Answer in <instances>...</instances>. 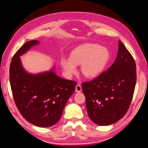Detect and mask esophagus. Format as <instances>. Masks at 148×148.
Instances as JSON below:
<instances>
[{
    "label": "esophagus",
    "instance_id": "obj_1",
    "mask_svg": "<svg viewBox=\"0 0 148 148\" xmlns=\"http://www.w3.org/2000/svg\"><path fill=\"white\" fill-rule=\"evenodd\" d=\"M76 92H81L82 91V86L79 84H77L76 86Z\"/></svg>",
    "mask_w": 148,
    "mask_h": 148
}]
</instances>
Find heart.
<instances>
[{
    "label": "heart",
    "instance_id": "b5f03b06",
    "mask_svg": "<svg viewBox=\"0 0 148 148\" xmlns=\"http://www.w3.org/2000/svg\"><path fill=\"white\" fill-rule=\"evenodd\" d=\"M110 57L108 49L99 45L86 43L78 47L70 54V58H62L60 64L68 76L77 72V66H81L84 76L93 78L103 71Z\"/></svg>",
    "mask_w": 148,
    "mask_h": 148
}]
</instances>
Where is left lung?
Returning a JSON list of instances; mask_svg holds the SVG:
<instances>
[{
    "label": "left lung",
    "mask_w": 148,
    "mask_h": 148,
    "mask_svg": "<svg viewBox=\"0 0 148 148\" xmlns=\"http://www.w3.org/2000/svg\"><path fill=\"white\" fill-rule=\"evenodd\" d=\"M134 59L123 43L114 62L107 70L82 84L88 116L99 126L112 125L125 115L136 82Z\"/></svg>",
    "instance_id": "8db88e82"
}]
</instances>
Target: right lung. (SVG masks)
Masks as SVG:
<instances>
[{"label": "right lung", "instance_id": "add662e5", "mask_svg": "<svg viewBox=\"0 0 148 148\" xmlns=\"http://www.w3.org/2000/svg\"><path fill=\"white\" fill-rule=\"evenodd\" d=\"M39 43L27 41L15 53L10 66V82L14 100L23 118L34 125L49 127L61 117L77 83L60 78L54 70L32 74L23 69L20 56Z\"/></svg>", "mask_w": 148, "mask_h": 148}]
</instances>
